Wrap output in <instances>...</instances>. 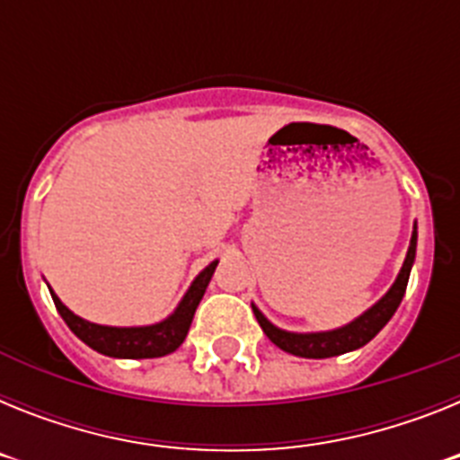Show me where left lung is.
<instances>
[{
	"instance_id": "8db88e82",
	"label": "left lung",
	"mask_w": 460,
	"mask_h": 460,
	"mask_svg": "<svg viewBox=\"0 0 460 460\" xmlns=\"http://www.w3.org/2000/svg\"><path fill=\"white\" fill-rule=\"evenodd\" d=\"M414 251H417V230H414L412 239H410L408 255H405V262L403 267H401V274H398L392 290L382 296L376 306L368 308L364 315H359L355 323L345 324V327L334 329V332H320V334H290V332L276 329L274 324L253 306L255 320H258L260 327H262V332H265L267 339H270L271 343L279 345L280 350L290 352V355L295 357L327 359V357H336L343 355V352L357 350L361 345H367L368 341L392 320L394 313H396L398 304H401V299H403L405 295V288H408L410 270H412L414 262Z\"/></svg>"
}]
</instances>
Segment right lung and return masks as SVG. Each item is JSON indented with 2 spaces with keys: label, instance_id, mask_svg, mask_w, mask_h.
Listing matches in <instances>:
<instances>
[{
  "label": "right lung",
  "instance_id": "obj_1",
  "mask_svg": "<svg viewBox=\"0 0 460 460\" xmlns=\"http://www.w3.org/2000/svg\"><path fill=\"white\" fill-rule=\"evenodd\" d=\"M218 262H211L198 279L193 280V286L189 288L186 296L177 306V311L170 315L164 323L152 324V327H103V324H93L87 320L73 315L55 292L52 302H55L57 311L68 324L73 334L78 336L83 343H87L92 350L101 352L108 357H119V359H152V357H164L174 352L184 343L189 327L193 323L195 308L200 304L202 295H205L207 286H209L211 274L217 270Z\"/></svg>",
  "mask_w": 460,
  "mask_h": 460
}]
</instances>
